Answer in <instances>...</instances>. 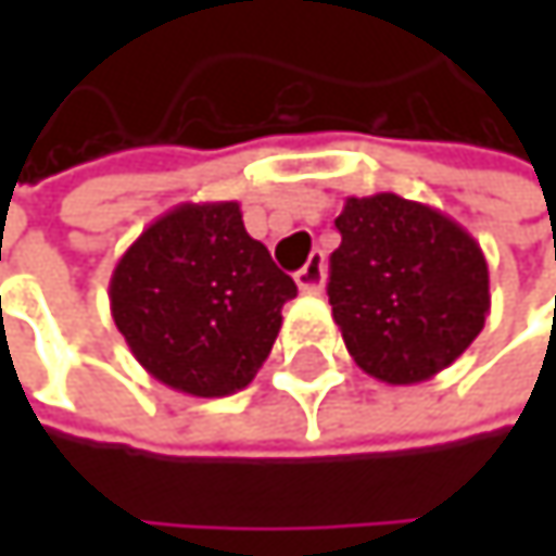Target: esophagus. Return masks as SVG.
<instances>
[{"label":"esophagus","mask_w":556,"mask_h":556,"mask_svg":"<svg viewBox=\"0 0 556 556\" xmlns=\"http://www.w3.org/2000/svg\"><path fill=\"white\" fill-rule=\"evenodd\" d=\"M295 286H299V292H321V286H325V257L321 254L308 257V264L295 274Z\"/></svg>","instance_id":"34e87169"}]
</instances>
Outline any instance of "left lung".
<instances>
[{"instance_id":"obj_1","label":"left lung","mask_w":556,"mask_h":556,"mask_svg":"<svg viewBox=\"0 0 556 556\" xmlns=\"http://www.w3.org/2000/svg\"><path fill=\"white\" fill-rule=\"evenodd\" d=\"M328 302L354 364L389 387L451 367L490 315V267L467 228L395 192L348 195Z\"/></svg>"}]
</instances>
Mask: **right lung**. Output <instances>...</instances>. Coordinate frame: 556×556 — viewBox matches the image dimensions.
Segmentation results:
<instances>
[{"label":"right lung","mask_w":556,"mask_h":556,"mask_svg":"<svg viewBox=\"0 0 556 556\" xmlns=\"http://www.w3.org/2000/svg\"><path fill=\"white\" fill-rule=\"evenodd\" d=\"M295 282L244 228L238 202H182L151 222L109 279L112 318L164 387L244 389L277 341Z\"/></svg>","instance_id":"1"}]
</instances>
